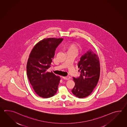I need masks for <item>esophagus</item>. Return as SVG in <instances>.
Returning <instances> with one entry per match:
<instances>
[{
	"label": "esophagus",
	"instance_id": "34e87169",
	"mask_svg": "<svg viewBox=\"0 0 127 127\" xmlns=\"http://www.w3.org/2000/svg\"><path fill=\"white\" fill-rule=\"evenodd\" d=\"M63 78H64V79H66V80H68V79H70L71 78H70V76H66V77H63Z\"/></svg>",
	"mask_w": 127,
	"mask_h": 127
}]
</instances>
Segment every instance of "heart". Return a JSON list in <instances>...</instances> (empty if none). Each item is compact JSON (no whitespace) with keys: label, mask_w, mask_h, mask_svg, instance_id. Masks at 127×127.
Wrapping results in <instances>:
<instances>
[{"label":"heart","mask_w":127,"mask_h":127,"mask_svg":"<svg viewBox=\"0 0 127 127\" xmlns=\"http://www.w3.org/2000/svg\"><path fill=\"white\" fill-rule=\"evenodd\" d=\"M67 51H74L77 52V49L75 44L73 43L70 44L68 47Z\"/></svg>","instance_id":"1"}]
</instances>
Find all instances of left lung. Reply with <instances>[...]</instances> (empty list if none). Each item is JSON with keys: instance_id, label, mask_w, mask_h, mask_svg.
Listing matches in <instances>:
<instances>
[{"instance_id": "8db88e82", "label": "left lung", "mask_w": 127, "mask_h": 127, "mask_svg": "<svg viewBox=\"0 0 127 127\" xmlns=\"http://www.w3.org/2000/svg\"><path fill=\"white\" fill-rule=\"evenodd\" d=\"M80 75L73 78L75 86L72 92L76 97L84 98L89 96L96 86L100 77L99 58L92 49L83 54L78 63Z\"/></svg>"}]
</instances>
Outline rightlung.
Listing matches in <instances>:
<instances>
[{"instance_id":"add662e5","label":"right lung","mask_w":127,"mask_h":127,"mask_svg":"<svg viewBox=\"0 0 127 127\" xmlns=\"http://www.w3.org/2000/svg\"><path fill=\"white\" fill-rule=\"evenodd\" d=\"M62 38H47L39 41L31 52L27 64V75L32 88L39 97L49 98L57 91L60 76L47 70Z\"/></svg>"}]
</instances>
